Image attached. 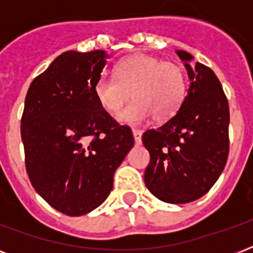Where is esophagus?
Returning <instances> with one entry per match:
<instances>
[{"instance_id":"obj_1","label":"esophagus","mask_w":253,"mask_h":253,"mask_svg":"<svg viewBox=\"0 0 253 253\" xmlns=\"http://www.w3.org/2000/svg\"><path fill=\"white\" fill-rule=\"evenodd\" d=\"M132 134H134V139H135V143H136V144H139V143L142 142V134H143L142 130L134 128V130H132Z\"/></svg>"}]
</instances>
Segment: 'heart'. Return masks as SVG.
Masks as SVG:
<instances>
[{"mask_svg":"<svg viewBox=\"0 0 253 253\" xmlns=\"http://www.w3.org/2000/svg\"><path fill=\"white\" fill-rule=\"evenodd\" d=\"M186 77L180 65L144 53L119 60L114 77H99L93 84V94L103 110L115 115L132 94L134 101L121 114L127 123L142 122L152 115L164 122L176 114L184 102Z\"/></svg>","mask_w":253,"mask_h":253,"instance_id":"b5f03b06","label":"heart"}]
</instances>
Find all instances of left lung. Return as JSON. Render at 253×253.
Returning a JSON list of instances; mask_svg holds the SVG:
<instances>
[{"mask_svg":"<svg viewBox=\"0 0 253 253\" xmlns=\"http://www.w3.org/2000/svg\"><path fill=\"white\" fill-rule=\"evenodd\" d=\"M185 61L190 86L180 110L159 128L147 130L143 144L150 152L144 182L167 204H189L211 189L227 163L230 109L218 77L206 65Z\"/></svg>","mask_w":253,"mask_h":253,"instance_id":"8db88e82","label":"left lung"}]
</instances>
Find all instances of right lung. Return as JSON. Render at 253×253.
I'll use <instances>...</instances> for the list:
<instances>
[{"mask_svg": "<svg viewBox=\"0 0 253 253\" xmlns=\"http://www.w3.org/2000/svg\"><path fill=\"white\" fill-rule=\"evenodd\" d=\"M106 52L68 51L31 83L21 119L25 164L34 189L69 216L98 208L115 169L134 146L132 131L103 110L93 84Z\"/></svg>", "mask_w": 253, "mask_h": 253, "instance_id": "right-lung-1", "label": "right lung"}]
</instances>
